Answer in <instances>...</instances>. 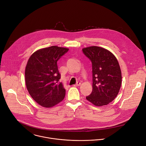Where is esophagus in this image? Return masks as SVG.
Listing matches in <instances>:
<instances>
[{"instance_id": "esophagus-1", "label": "esophagus", "mask_w": 146, "mask_h": 146, "mask_svg": "<svg viewBox=\"0 0 146 146\" xmlns=\"http://www.w3.org/2000/svg\"><path fill=\"white\" fill-rule=\"evenodd\" d=\"M80 83L79 82H78L76 84L74 85V86H80Z\"/></svg>"}]
</instances>
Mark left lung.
Masks as SVG:
<instances>
[{"label": "left lung", "mask_w": 146, "mask_h": 146, "mask_svg": "<svg viewBox=\"0 0 146 146\" xmlns=\"http://www.w3.org/2000/svg\"><path fill=\"white\" fill-rule=\"evenodd\" d=\"M92 64L93 90L86 99L96 106L107 105L118 95L122 83L121 71L117 58L103 47L90 46L82 49Z\"/></svg>", "instance_id": "obj_1"}]
</instances>
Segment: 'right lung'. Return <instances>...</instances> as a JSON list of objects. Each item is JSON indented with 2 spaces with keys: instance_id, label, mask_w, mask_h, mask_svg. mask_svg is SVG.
<instances>
[{
  "instance_id": "add662e5",
  "label": "right lung",
  "mask_w": 146,
  "mask_h": 146,
  "mask_svg": "<svg viewBox=\"0 0 146 146\" xmlns=\"http://www.w3.org/2000/svg\"><path fill=\"white\" fill-rule=\"evenodd\" d=\"M68 48L52 46L39 49L29 57L25 71L27 90L37 103L50 108L61 102L66 89L59 82L57 61Z\"/></svg>"
}]
</instances>
